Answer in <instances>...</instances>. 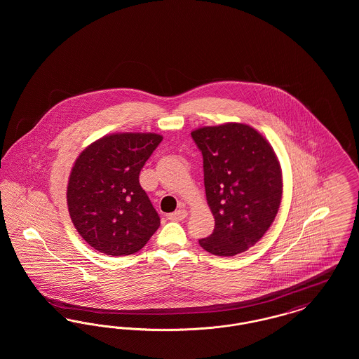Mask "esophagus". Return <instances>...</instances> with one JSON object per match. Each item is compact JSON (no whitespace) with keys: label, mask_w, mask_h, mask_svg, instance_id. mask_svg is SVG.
Returning <instances> with one entry per match:
<instances>
[{"label":"esophagus","mask_w":359,"mask_h":359,"mask_svg":"<svg viewBox=\"0 0 359 359\" xmlns=\"http://www.w3.org/2000/svg\"><path fill=\"white\" fill-rule=\"evenodd\" d=\"M187 210L179 208V210H176L175 212L168 214V219H170V221H183L184 218H187Z\"/></svg>","instance_id":"34e87169"}]
</instances>
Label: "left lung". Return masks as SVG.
<instances>
[{
    "instance_id": "obj_1",
    "label": "left lung",
    "mask_w": 359,
    "mask_h": 359,
    "mask_svg": "<svg viewBox=\"0 0 359 359\" xmlns=\"http://www.w3.org/2000/svg\"><path fill=\"white\" fill-rule=\"evenodd\" d=\"M191 136L203 156L205 198L215 219L199 245L214 256H236L273 223L283 196L280 163L265 137L245 123L205 126Z\"/></svg>"
}]
</instances>
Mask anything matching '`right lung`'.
Returning a JSON list of instances; mask_svg holds the SVG:
<instances>
[{"label":"right lung","instance_id":"add662e5","mask_svg":"<svg viewBox=\"0 0 359 359\" xmlns=\"http://www.w3.org/2000/svg\"><path fill=\"white\" fill-rule=\"evenodd\" d=\"M163 141L156 133H114L76 158L67 186L69 217L95 250L107 256L138 252L160 226L140 172Z\"/></svg>","mask_w":359,"mask_h":359}]
</instances>
